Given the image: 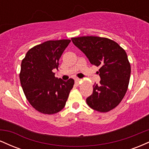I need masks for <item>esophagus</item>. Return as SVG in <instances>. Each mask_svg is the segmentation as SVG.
<instances>
[{
  "label": "esophagus",
  "mask_w": 149,
  "mask_h": 149,
  "mask_svg": "<svg viewBox=\"0 0 149 149\" xmlns=\"http://www.w3.org/2000/svg\"><path fill=\"white\" fill-rule=\"evenodd\" d=\"M80 81V79H79V78H75V83H76V85L79 84Z\"/></svg>",
  "instance_id": "1"
}]
</instances>
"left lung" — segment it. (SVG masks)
<instances>
[{
  "mask_svg": "<svg viewBox=\"0 0 149 149\" xmlns=\"http://www.w3.org/2000/svg\"><path fill=\"white\" fill-rule=\"evenodd\" d=\"M71 40L92 64L100 68V84L93 85L87 104L99 112L112 110L120 103L129 85L131 67L127 53L117 42L107 38L82 36L72 38Z\"/></svg>",
  "mask_w": 149,
  "mask_h": 149,
  "instance_id": "1",
  "label": "left lung"
}]
</instances>
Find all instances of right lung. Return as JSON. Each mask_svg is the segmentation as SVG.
Here are the masks:
<instances>
[{"label":"right lung","mask_w":149,"mask_h":149,"mask_svg":"<svg viewBox=\"0 0 149 149\" xmlns=\"http://www.w3.org/2000/svg\"><path fill=\"white\" fill-rule=\"evenodd\" d=\"M71 40H48L31 48L22 61L19 73L24 93L31 105L44 114H54L65 107L74 85L54 76L59 60Z\"/></svg>","instance_id":"1"}]
</instances>
